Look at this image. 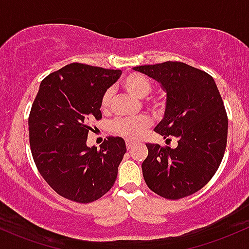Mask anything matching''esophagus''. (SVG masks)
<instances>
[{"label": "esophagus", "instance_id": "obj_1", "mask_svg": "<svg viewBox=\"0 0 249 249\" xmlns=\"http://www.w3.org/2000/svg\"><path fill=\"white\" fill-rule=\"evenodd\" d=\"M135 145V143H133V142H130V141H126V147L127 149H132V146Z\"/></svg>", "mask_w": 249, "mask_h": 249}]
</instances>
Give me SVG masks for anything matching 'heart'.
<instances>
[{"label": "heart", "mask_w": 249, "mask_h": 249, "mask_svg": "<svg viewBox=\"0 0 249 249\" xmlns=\"http://www.w3.org/2000/svg\"><path fill=\"white\" fill-rule=\"evenodd\" d=\"M123 87L130 94L136 98H145L151 93L152 83L145 75L139 73H131L122 81ZM112 89H106L102 97V110L107 111L112 102ZM157 106V104H155ZM150 126V119L146 116L136 117V118H123L114 120L111 124V130L117 135L127 139H137L143 135V132Z\"/></svg>", "instance_id": "1"}]
</instances>
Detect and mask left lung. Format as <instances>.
<instances>
[{
  "label": "left lung",
  "instance_id": "left-lung-1",
  "mask_svg": "<svg viewBox=\"0 0 249 249\" xmlns=\"http://www.w3.org/2000/svg\"><path fill=\"white\" fill-rule=\"evenodd\" d=\"M132 70L160 84L166 93L165 111L155 131L178 139L175 149L146 144L149 154L142 164L145 183L169 200L189 196L212 179L225 155L228 118L216 84L208 73L184 62Z\"/></svg>",
  "mask_w": 249,
  "mask_h": 249
}]
</instances>
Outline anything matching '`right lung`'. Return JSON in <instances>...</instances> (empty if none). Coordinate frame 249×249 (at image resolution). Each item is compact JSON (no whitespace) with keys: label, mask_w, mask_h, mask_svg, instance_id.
<instances>
[{"label":"right lung","mask_w":249,"mask_h":249,"mask_svg":"<svg viewBox=\"0 0 249 249\" xmlns=\"http://www.w3.org/2000/svg\"><path fill=\"white\" fill-rule=\"evenodd\" d=\"M120 74L74 62L41 81L28 119L29 143L41 176L62 197L89 203L116 182L124 139L108 137L99 150L86 141L89 120L102 119L104 92Z\"/></svg>","instance_id":"right-lung-1"}]
</instances>
